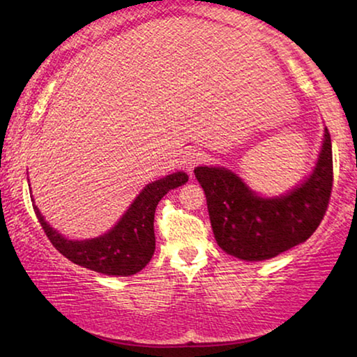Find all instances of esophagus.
Segmentation results:
<instances>
[{
	"mask_svg": "<svg viewBox=\"0 0 357 357\" xmlns=\"http://www.w3.org/2000/svg\"><path fill=\"white\" fill-rule=\"evenodd\" d=\"M204 157H206V154H204L203 151H192V153L187 154V159H185L187 168H193L195 165L202 164V162L204 160Z\"/></svg>",
	"mask_w": 357,
	"mask_h": 357,
	"instance_id": "obj_1",
	"label": "esophagus"
}]
</instances>
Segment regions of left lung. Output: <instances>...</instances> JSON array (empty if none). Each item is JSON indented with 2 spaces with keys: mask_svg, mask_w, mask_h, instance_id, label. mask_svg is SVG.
<instances>
[{
  "mask_svg": "<svg viewBox=\"0 0 357 357\" xmlns=\"http://www.w3.org/2000/svg\"><path fill=\"white\" fill-rule=\"evenodd\" d=\"M206 195L211 227L222 250L247 261H263L309 239L328 211L334 170L329 130L312 176L279 198H261L236 174L197 167Z\"/></svg>",
  "mask_w": 357,
  "mask_h": 357,
  "instance_id": "8db88e82",
  "label": "left lung"
}]
</instances>
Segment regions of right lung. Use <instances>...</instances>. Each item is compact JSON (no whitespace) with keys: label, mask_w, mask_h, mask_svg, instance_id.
I'll return each instance as SVG.
<instances>
[{"label":"right lung","mask_w":357,"mask_h":357,"mask_svg":"<svg viewBox=\"0 0 357 357\" xmlns=\"http://www.w3.org/2000/svg\"><path fill=\"white\" fill-rule=\"evenodd\" d=\"M185 173L178 172L154 181L142 190L118 225L104 236L70 241L53 229L33 204L34 213L53 247L72 263L107 275H132L149 263L155 250L154 213L168 190L187 183Z\"/></svg>","instance_id":"obj_1"}]
</instances>
